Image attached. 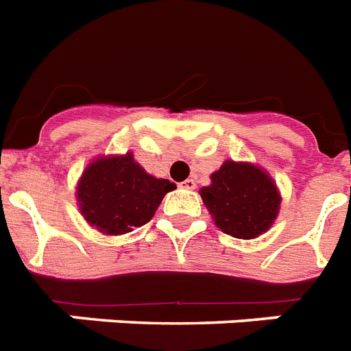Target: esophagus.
I'll list each match as a JSON object with an SVG mask.
<instances>
[{"instance_id": "obj_1", "label": "esophagus", "mask_w": 351, "mask_h": 351, "mask_svg": "<svg viewBox=\"0 0 351 351\" xmlns=\"http://www.w3.org/2000/svg\"><path fill=\"white\" fill-rule=\"evenodd\" d=\"M180 187H184V189H195V187H197V182L193 180V178H187V180L182 182Z\"/></svg>"}]
</instances>
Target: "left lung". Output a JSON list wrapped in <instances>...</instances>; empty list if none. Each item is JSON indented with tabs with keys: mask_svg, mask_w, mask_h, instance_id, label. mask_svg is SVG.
<instances>
[{
	"mask_svg": "<svg viewBox=\"0 0 351 351\" xmlns=\"http://www.w3.org/2000/svg\"><path fill=\"white\" fill-rule=\"evenodd\" d=\"M204 206L220 231L234 239L266 233L280 211V191L266 169L251 162L226 160L200 189Z\"/></svg>",
	"mask_w": 351,
	"mask_h": 351,
	"instance_id": "8db88e82",
	"label": "left lung"
}]
</instances>
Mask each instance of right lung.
Masks as SVG:
<instances>
[{"mask_svg":"<svg viewBox=\"0 0 351 351\" xmlns=\"http://www.w3.org/2000/svg\"><path fill=\"white\" fill-rule=\"evenodd\" d=\"M176 189L173 182L149 175L132 153L101 154L87 164L76 202L85 222L100 233L118 237L153 219L162 198Z\"/></svg>","mask_w":351,"mask_h":351,"instance_id":"obj_1","label":"right lung"}]
</instances>
